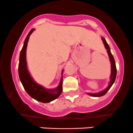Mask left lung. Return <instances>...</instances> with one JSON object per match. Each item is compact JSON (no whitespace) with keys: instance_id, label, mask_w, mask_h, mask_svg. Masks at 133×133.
Masks as SVG:
<instances>
[{"instance_id":"8db88e82","label":"left lung","mask_w":133,"mask_h":133,"mask_svg":"<svg viewBox=\"0 0 133 133\" xmlns=\"http://www.w3.org/2000/svg\"><path fill=\"white\" fill-rule=\"evenodd\" d=\"M102 40L103 42H104V45H105V49H107V51H108V53L109 55V60L110 62H111V76H110V82L109 84L108 87L105 89V90L102 91L101 92H99L98 93H88V95H90V96H95V97H99V96H102L103 95H105L107 93V92L108 91L109 89L111 88V87L112 86L113 83L115 82V79H116V64H115V59L113 58V56L111 54V50H110V48L109 46V45L107 43L106 41L104 39L103 37H102Z\"/></svg>"}]
</instances>
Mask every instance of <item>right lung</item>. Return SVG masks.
Returning <instances> with one entry per match:
<instances>
[{"instance_id": "right-lung-1", "label": "right lung", "mask_w": 133, "mask_h": 133, "mask_svg": "<svg viewBox=\"0 0 133 133\" xmlns=\"http://www.w3.org/2000/svg\"><path fill=\"white\" fill-rule=\"evenodd\" d=\"M35 29L29 31L24 42L23 47L20 53L19 64H18V75L20 80L25 91L35 100L43 103H48L55 100L62 92L63 77L62 76L60 83L57 88L54 89H45L34 81L28 70L26 62V48L29 36ZM62 71V75L63 74Z\"/></svg>"}]
</instances>
